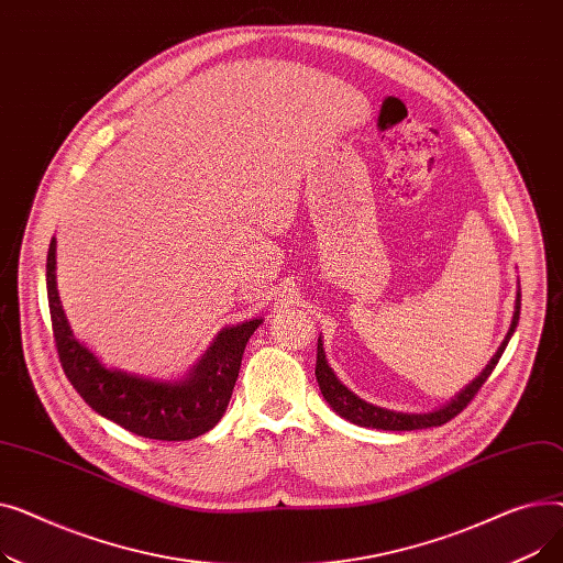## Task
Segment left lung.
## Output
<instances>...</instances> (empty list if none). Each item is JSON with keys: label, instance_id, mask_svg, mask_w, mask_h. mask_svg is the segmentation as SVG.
Segmentation results:
<instances>
[{"label": "left lung", "instance_id": "1", "mask_svg": "<svg viewBox=\"0 0 563 563\" xmlns=\"http://www.w3.org/2000/svg\"><path fill=\"white\" fill-rule=\"evenodd\" d=\"M518 319H520V291H518V299H516V312H514V321H511V329L505 338V342L499 344L497 353L493 356V361L486 365V369L470 383V386L456 397L452 399L445 408L433 410V412H422V416H416V412H395L388 408H378L374 404L363 401L361 397L353 395L351 390H346L342 383L338 380V376L333 374V369L327 363V356H323V346L321 340H317V383H319V390L331 404V408L342 416L344 420L358 424V427H369V429H383V431H418V429H429V427H442L448 424L450 420H454L459 412L475 399V395L482 390L484 383L488 380V376L493 374L495 365L499 363L501 353H505L516 327H518Z\"/></svg>", "mask_w": 563, "mask_h": 563}]
</instances>
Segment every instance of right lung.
Masks as SVG:
<instances>
[{
    "label": "right lung",
    "instance_id": "obj_1",
    "mask_svg": "<svg viewBox=\"0 0 563 563\" xmlns=\"http://www.w3.org/2000/svg\"><path fill=\"white\" fill-rule=\"evenodd\" d=\"M56 240L47 251V301L52 333L62 367L79 397L102 418L153 440H191L210 431L228 408L240 376L249 338L262 319L244 321L219 333L189 378L162 383L107 369L91 351L79 344L68 327L56 291Z\"/></svg>",
    "mask_w": 563,
    "mask_h": 563
}]
</instances>
